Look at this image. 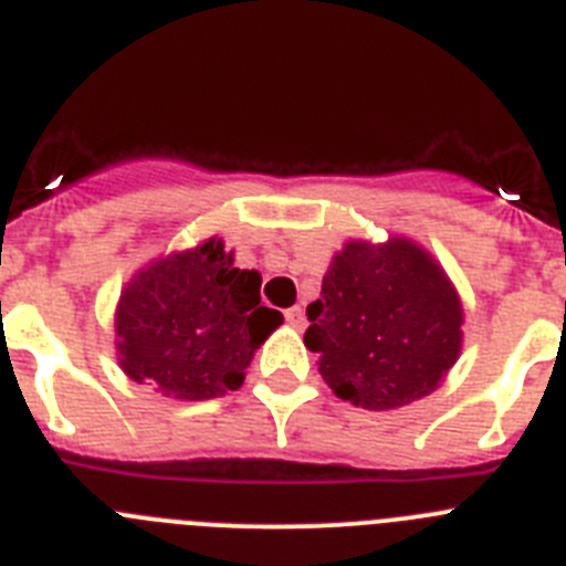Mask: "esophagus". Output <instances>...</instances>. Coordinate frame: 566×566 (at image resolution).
Here are the masks:
<instances>
[{
  "label": "esophagus",
  "mask_w": 566,
  "mask_h": 566,
  "mask_svg": "<svg viewBox=\"0 0 566 566\" xmlns=\"http://www.w3.org/2000/svg\"><path fill=\"white\" fill-rule=\"evenodd\" d=\"M286 323L292 328H306V312H303L300 306L286 308Z\"/></svg>",
  "instance_id": "34e87169"
}]
</instances>
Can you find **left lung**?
<instances>
[{"label":"left lung","mask_w":566,"mask_h":566,"mask_svg":"<svg viewBox=\"0 0 566 566\" xmlns=\"http://www.w3.org/2000/svg\"><path fill=\"white\" fill-rule=\"evenodd\" d=\"M308 352L345 402L394 411L437 391L462 354V300L411 238L348 240L306 308Z\"/></svg>","instance_id":"obj_1"}]
</instances>
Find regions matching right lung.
Listing matches in <instances>:
<instances>
[{"mask_svg": "<svg viewBox=\"0 0 566 566\" xmlns=\"http://www.w3.org/2000/svg\"><path fill=\"white\" fill-rule=\"evenodd\" d=\"M280 323L283 314L260 306V272L234 269V252L209 238L129 277L115 306V352L133 382L198 402L238 391Z\"/></svg>", "mask_w": 566, "mask_h": 566, "instance_id": "right-lung-1", "label": "right lung"}]
</instances>
